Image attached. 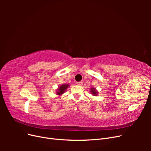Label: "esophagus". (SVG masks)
Wrapping results in <instances>:
<instances>
[{
	"mask_svg": "<svg viewBox=\"0 0 151 151\" xmlns=\"http://www.w3.org/2000/svg\"><path fill=\"white\" fill-rule=\"evenodd\" d=\"M76 84H77V85H78V86H82V85H83V82H81V81L77 82Z\"/></svg>",
	"mask_w": 151,
	"mask_h": 151,
	"instance_id": "1",
	"label": "esophagus"
}]
</instances>
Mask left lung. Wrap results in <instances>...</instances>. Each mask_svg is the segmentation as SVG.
I'll list each match as a JSON object with an SVG mask.
<instances>
[{"label": "left lung", "mask_w": 151, "mask_h": 151, "mask_svg": "<svg viewBox=\"0 0 151 151\" xmlns=\"http://www.w3.org/2000/svg\"><path fill=\"white\" fill-rule=\"evenodd\" d=\"M91 91L90 92L91 93V94H92L93 96H97L98 95V91L95 88H91Z\"/></svg>", "instance_id": "obj_1"}]
</instances>
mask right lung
I'll list each match as a JSON object with an SVG mask.
<instances>
[{"label": "right lung", "instance_id": "right-lung-1", "mask_svg": "<svg viewBox=\"0 0 151 151\" xmlns=\"http://www.w3.org/2000/svg\"><path fill=\"white\" fill-rule=\"evenodd\" d=\"M68 84H62L60 86H59V88H58V89L57 90V94L60 96L62 94H63L65 93V91H66V89H67V88L68 87Z\"/></svg>", "mask_w": 151, "mask_h": 151}]
</instances>
